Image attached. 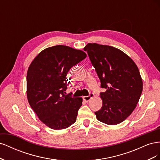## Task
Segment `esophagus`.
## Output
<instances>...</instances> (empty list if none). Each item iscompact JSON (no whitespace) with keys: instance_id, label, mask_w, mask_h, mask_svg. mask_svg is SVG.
I'll return each mask as SVG.
<instances>
[{"instance_id":"obj_1","label":"esophagus","mask_w":160,"mask_h":160,"mask_svg":"<svg viewBox=\"0 0 160 160\" xmlns=\"http://www.w3.org/2000/svg\"><path fill=\"white\" fill-rule=\"evenodd\" d=\"M93 97H94V93H90L89 95L83 97V100H84L85 101H86V102H88V101H89L91 98H93Z\"/></svg>"}]
</instances>
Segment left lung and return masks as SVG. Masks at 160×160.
Masks as SVG:
<instances>
[{"label": "left lung", "instance_id": "8db88e82", "mask_svg": "<svg viewBox=\"0 0 160 160\" xmlns=\"http://www.w3.org/2000/svg\"><path fill=\"white\" fill-rule=\"evenodd\" d=\"M91 63L106 89L100 93L103 101L100 110L95 112L99 122L117 125L132 114L142 93L143 82L136 64L123 51L108 45L88 43Z\"/></svg>", "mask_w": 160, "mask_h": 160}]
</instances>
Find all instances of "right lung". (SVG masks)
<instances>
[{
    "instance_id": "right-lung-1",
    "label": "right lung",
    "mask_w": 160,
    "mask_h": 160,
    "mask_svg": "<svg viewBox=\"0 0 160 160\" xmlns=\"http://www.w3.org/2000/svg\"><path fill=\"white\" fill-rule=\"evenodd\" d=\"M86 57L81 50L56 45L42 51L28 67V101L41 122L52 129H65L76 122L83 99L66 95V76Z\"/></svg>"
}]
</instances>
